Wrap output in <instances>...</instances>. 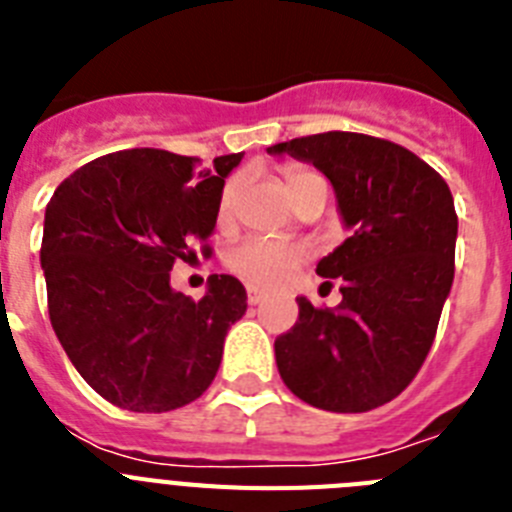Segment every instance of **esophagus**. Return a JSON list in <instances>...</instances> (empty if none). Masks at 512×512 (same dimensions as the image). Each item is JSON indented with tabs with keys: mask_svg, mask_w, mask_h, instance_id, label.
<instances>
[{
	"mask_svg": "<svg viewBox=\"0 0 512 512\" xmlns=\"http://www.w3.org/2000/svg\"><path fill=\"white\" fill-rule=\"evenodd\" d=\"M246 295H248V305H261V302H264V292L256 287H246Z\"/></svg>",
	"mask_w": 512,
	"mask_h": 512,
	"instance_id": "1",
	"label": "esophagus"
}]
</instances>
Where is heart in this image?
I'll return each instance as SVG.
<instances>
[{
	"mask_svg": "<svg viewBox=\"0 0 512 512\" xmlns=\"http://www.w3.org/2000/svg\"><path fill=\"white\" fill-rule=\"evenodd\" d=\"M287 176V187L295 197L307 182L318 179V171L307 169V166H287L284 169ZM238 192L241 184L228 182L220 192L217 200V225H230L235 217V205H238ZM307 259V248L300 243H287L279 238H269V235H251L243 238L241 243H235L228 253H225V264L230 271H235L238 277L246 282L259 284V287H277V284L287 282V277L302 261Z\"/></svg>",
	"mask_w": 512,
	"mask_h": 512,
	"instance_id": "1",
	"label": "heart"
}]
</instances>
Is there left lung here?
<instances>
[{"mask_svg": "<svg viewBox=\"0 0 512 512\" xmlns=\"http://www.w3.org/2000/svg\"><path fill=\"white\" fill-rule=\"evenodd\" d=\"M269 153L318 166L351 228L318 264L325 284H341V305L297 300L300 318L274 341L279 374L312 408H379L420 372L451 292L459 223L449 184L413 151L364 133L305 135Z\"/></svg>", "mask_w": 512, "mask_h": 512, "instance_id": "left-lung-1", "label": "left lung"}]
</instances>
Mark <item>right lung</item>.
<instances>
[{"mask_svg":"<svg viewBox=\"0 0 512 512\" xmlns=\"http://www.w3.org/2000/svg\"><path fill=\"white\" fill-rule=\"evenodd\" d=\"M243 153L197 156L130 148L63 179L45 207L48 315L97 395L133 413H169L212 384L246 289L212 274L202 300L171 289L179 259L210 253L225 176Z\"/></svg>","mask_w":512,"mask_h":512,"instance_id":"add662e5","label":"right lung"}]
</instances>
